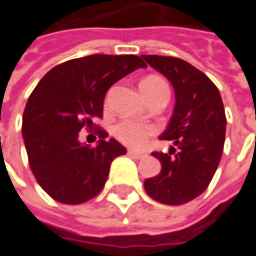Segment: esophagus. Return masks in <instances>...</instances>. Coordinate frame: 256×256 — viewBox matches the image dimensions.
Returning a JSON list of instances; mask_svg holds the SVG:
<instances>
[{"instance_id":"1","label":"esophagus","mask_w":256,"mask_h":256,"mask_svg":"<svg viewBox=\"0 0 256 256\" xmlns=\"http://www.w3.org/2000/svg\"><path fill=\"white\" fill-rule=\"evenodd\" d=\"M128 153L132 156V157H136V158H144V157L148 156L147 152H138V150H128Z\"/></svg>"}]
</instances>
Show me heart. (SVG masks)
Returning <instances> with one entry per match:
<instances>
[{
    "instance_id": "b5f03b06",
    "label": "heart",
    "mask_w": 256,
    "mask_h": 256,
    "mask_svg": "<svg viewBox=\"0 0 256 256\" xmlns=\"http://www.w3.org/2000/svg\"><path fill=\"white\" fill-rule=\"evenodd\" d=\"M140 86H141V92H157L162 88L169 90L164 80H162L160 77H156V76L146 77ZM114 132L120 142L131 146V147H141L147 141V138L152 134H154V128L148 126V125L138 124L131 119H124L115 126Z\"/></svg>"
}]
</instances>
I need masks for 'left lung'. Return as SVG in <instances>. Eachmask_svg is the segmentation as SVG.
Wrapping results in <instances>:
<instances>
[{"instance_id": "obj_1", "label": "left lung", "mask_w": 256, "mask_h": 256, "mask_svg": "<svg viewBox=\"0 0 256 256\" xmlns=\"http://www.w3.org/2000/svg\"><path fill=\"white\" fill-rule=\"evenodd\" d=\"M174 87V114L160 138L169 153H153L162 163L157 176L144 180L146 192L162 204L180 206L207 190L224 146L226 115L218 88L190 62L160 55H141Z\"/></svg>"}]
</instances>
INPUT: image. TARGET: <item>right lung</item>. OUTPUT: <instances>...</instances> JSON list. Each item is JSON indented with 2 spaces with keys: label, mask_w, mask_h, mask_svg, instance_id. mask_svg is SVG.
Returning <instances> with one entry per match:
<instances>
[{
  "label": "right lung",
  "mask_w": 256,
  "mask_h": 256,
  "mask_svg": "<svg viewBox=\"0 0 256 256\" xmlns=\"http://www.w3.org/2000/svg\"><path fill=\"white\" fill-rule=\"evenodd\" d=\"M138 68L136 55H88L54 66L28 98L23 114V140L28 164L42 190L62 204H82L103 190L110 163L126 148L110 138L88 147L78 140L84 125L103 115L112 84ZM102 138L108 137L100 131Z\"/></svg>",
  "instance_id": "1"
}]
</instances>
